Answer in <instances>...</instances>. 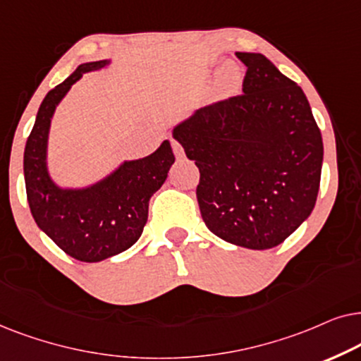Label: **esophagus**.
Here are the masks:
<instances>
[{
	"label": "esophagus",
	"mask_w": 361,
	"mask_h": 361,
	"mask_svg": "<svg viewBox=\"0 0 361 361\" xmlns=\"http://www.w3.org/2000/svg\"><path fill=\"white\" fill-rule=\"evenodd\" d=\"M171 148H173V153H175V157L178 158V160L185 158V150H183V147H181L180 142L171 140Z\"/></svg>",
	"instance_id": "obj_1"
}]
</instances>
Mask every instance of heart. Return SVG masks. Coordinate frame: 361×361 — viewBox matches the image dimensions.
<instances>
[{
  "label": "heart",
  "mask_w": 361,
  "mask_h": 361,
  "mask_svg": "<svg viewBox=\"0 0 361 361\" xmlns=\"http://www.w3.org/2000/svg\"><path fill=\"white\" fill-rule=\"evenodd\" d=\"M233 71L231 69H224V72H223V80L226 84H233Z\"/></svg>",
  "instance_id": "obj_1"
}]
</instances>
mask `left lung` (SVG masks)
<instances>
[{
    "label": "left lung",
    "instance_id": "1",
    "mask_svg": "<svg viewBox=\"0 0 361 361\" xmlns=\"http://www.w3.org/2000/svg\"><path fill=\"white\" fill-rule=\"evenodd\" d=\"M243 94L203 107L173 137L200 168V211L211 233L236 246L271 249L314 209L324 143L304 90L266 56L236 52Z\"/></svg>",
    "mask_w": 361,
    "mask_h": 361
}]
</instances>
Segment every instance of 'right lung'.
Segmentation results:
<instances>
[{
    "mask_svg": "<svg viewBox=\"0 0 361 361\" xmlns=\"http://www.w3.org/2000/svg\"><path fill=\"white\" fill-rule=\"evenodd\" d=\"M109 64L107 59L80 64L49 90L24 148V181L32 218L62 251L82 262L104 261L138 241L148 219V201L175 163L170 142L165 140L152 155L123 161L90 186L61 188L52 180L47 170V138L56 107L85 72Z\"/></svg>",
    "mask_w": 361,
    "mask_h": 361,
    "instance_id": "obj_1",
    "label": "right lung"
}]
</instances>
